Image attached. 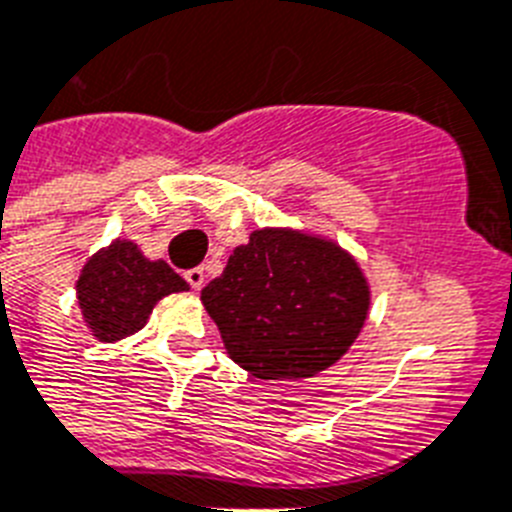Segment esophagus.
Listing matches in <instances>:
<instances>
[{"label": "esophagus", "mask_w": 512, "mask_h": 512, "mask_svg": "<svg viewBox=\"0 0 512 512\" xmlns=\"http://www.w3.org/2000/svg\"><path fill=\"white\" fill-rule=\"evenodd\" d=\"M183 277H186V282L191 285V290H202V287H204V269H202V266L189 269V272L183 274Z\"/></svg>", "instance_id": "obj_1"}]
</instances>
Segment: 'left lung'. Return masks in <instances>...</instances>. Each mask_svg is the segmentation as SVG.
<instances>
[{
	"label": "left lung",
	"mask_w": 512,
	"mask_h": 512,
	"mask_svg": "<svg viewBox=\"0 0 512 512\" xmlns=\"http://www.w3.org/2000/svg\"><path fill=\"white\" fill-rule=\"evenodd\" d=\"M230 360L261 381L331 368L368 318L370 287L334 240L290 227L253 230L202 290Z\"/></svg>",
	"instance_id": "obj_1"
}]
</instances>
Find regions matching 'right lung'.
Wrapping results in <instances>:
<instances>
[{
  "instance_id": "obj_1",
  "label": "right lung",
  "mask_w": 512,
  "mask_h": 512,
  "mask_svg": "<svg viewBox=\"0 0 512 512\" xmlns=\"http://www.w3.org/2000/svg\"><path fill=\"white\" fill-rule=\"evenodd\" d=\"M189 290L163 259L150 261L131 240H113L82 266L77 303L98 342H119L137 334L157 300Z\"/></svg>"
}]
</instances>
